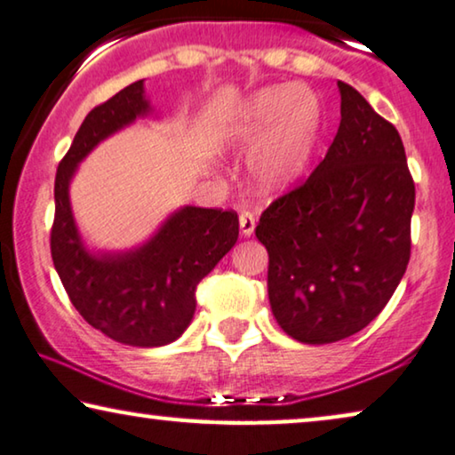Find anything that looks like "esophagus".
I'll return each instance as SVG.
<instances>
[{
  "label": "esophagus",
  "instance_id": "esophagus-1",
  "mask_svg": "<svg viewBox=\"0 0 455 455\" xmlns=\"http://www.w3.org/2000/svg\"><path fill=\"white\" fill-rule=\"evenodd\" d=\"M254 228H256V217L250 212H242L240 213V232L243 238H250V235L254 234Z\"/></svg>",
  "mask_w": 455,
  "mask_h": 455
}]
</instances>
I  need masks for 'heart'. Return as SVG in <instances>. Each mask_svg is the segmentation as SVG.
Masks as SVG:
<instances>
[{"instance_id":"obj_1","label":"heart","mask_w":455,"mask_h":455,"mask_svg":"<svg viewBox=\"0 0 455 455\" xmlns=\"http://www.w3.org/2000/svg\"><path fill=\"white\" fill-rule=\"evenodd\" d=\"M320 129L312 92L298 84L268 85L246 98L223 131L234 149H254L250 180L262 195H276L304 176Z\"/></svg>"}]
</instances>
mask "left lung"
Listing matches in <instances>:
<instances>
[{
	"mask_svg": "<svg viewBox=\"0 0 455 455\" xmlns=\"http://www.w3.org/2000/svg\"><path fill=\"white\" fill-rule=\"evenodd\" d=\"M339 92L340 124L326 157L256 226L273 315L306 345L363 331L411 259L414 182L403 140L357 90L339 82Z\"/></svg>",
	"mask_w": 455,
	"mask_h": 455,
	"instance_id": "8db88e82",
	"label": "left lung"
}]
</instances>
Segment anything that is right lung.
<instances>
[{
	"label": "right lung",
	"mask_w": 455,
	"mask_h": 455,
	"mask_svg": "<svg viewBox=\"0 0 455 455\" xmlns=\"http://www.w3.org/2000/svg\"><path fill=\"white\" fill-rule=\"evenodd\" d=\"M151 115L143 80L90 110L55 176L51 256L71 304L108 339L129 347H164L187 331L196 285L238 240V213L180 207L141 246L90 252L77 232L69 184L98 143Z\"/></svg>",
	"instance_id": "obj_1"
}]
</instances>
